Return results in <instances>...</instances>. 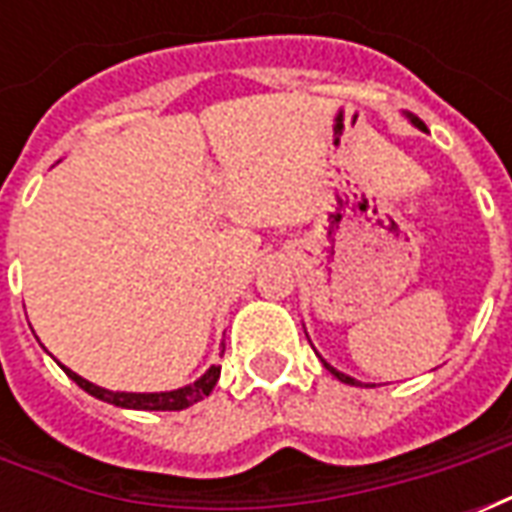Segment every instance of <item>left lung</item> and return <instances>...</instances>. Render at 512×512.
<instances>
[{"instance_id":"obj_1","label":"left lung","mask_w":512,"mask_h":512,"mask_svg":"<svg viewBox=\"0 0 512 512\" xmlns=\"http://www.w3.org/2000/svg\"><path fill=\"white\" fill-rule=\"evenodd\" d=\"M406 117H408V120H411V126H417L419 131H428V128H425V123H422V120H419V117H414V115H406ZM321 362H323V367H326V370H329V373H332L334 378H340V381H343V384L362 386V384H359V381H356V378L345 376V373H340V370H337V367L329 365V362H326V359H321Z\"/></svg>"}]
</instances>
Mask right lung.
I'll list each match as a JSON object with an SVG mask.
<instances>
[{"label": "right lung", "mask_w": 512, "mask_h": 512, "mask_svg": "<svg viewBox=\"0 0 512 512\" xmlns=\"http://www.w3.org/2000/svg\"><path fill=\"white\" fill-rule=\"evenodd\" d=\"M224 354V351H222ZM60 365V362H57ZM71 381L82 386L87 395L98 397V400H104V403H112L117 408H134V411H183V408L194 406V403H200L202 397H208L213 392V386L219 381V373H222V367H208L205 373H202L194 384L180 386V389H169V392H112V389H104V386L93 384V381H87L79 373H73L71 367L60 365Z\"/></svg>", "instance_id": "add662e5"}]
</instances>
